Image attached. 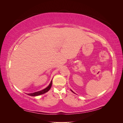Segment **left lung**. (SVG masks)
Instances as JSON below:
<instances>
[{
    "mask_svg": "<svg viewBox=\"0 0 123 123\" xmlns=\"http://www.w3.org/2000/svg\"><path fill=\"white\" fill-rule=\"evenodd\" d=\"M71 91H72V92H73V91H72V90H71ZM73 93H74V92H73Z\"/></svg>",
    "mask_w": 123,
    "mask_h": 123,
    "instance_id": "8db88e82",
    "label": "left lung"
}]
</instances>
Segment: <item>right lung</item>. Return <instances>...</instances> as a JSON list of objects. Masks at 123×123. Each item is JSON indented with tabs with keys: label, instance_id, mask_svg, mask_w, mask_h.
<instances>
[{
	"label": "right lung",
	"instance_id": "obj_1",
	"mask_svg": "<svg viewBox=\"0 0 123 123\" xmlns=\"http://www.w3.org/2000/svg\"><path fill=\"white\" fill-rule=\"evenodd\" d=\"M52 80L51 81V83H50L49 85L48 86L47 88H46L45 89H43V90H40L38 92H35L34 93H28V95H29L30 96H38L39 95L43 94L44 93H45L47 92L50 90L51 86H52Z\"/></svg>",
	"mask_w": 123,
	"mask_h": 123
}]
</instances>
